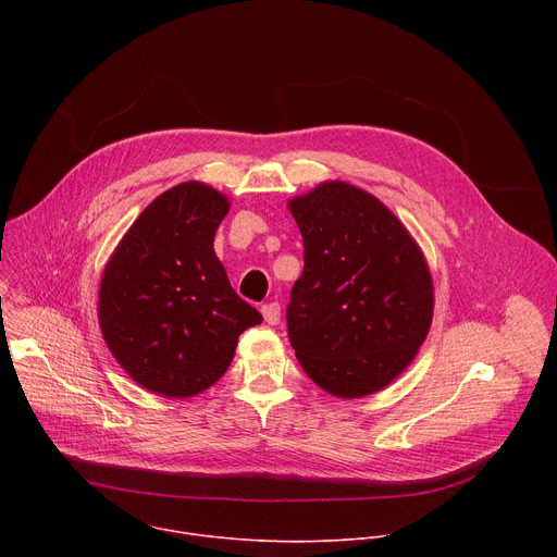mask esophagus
Returning <instances> with one entry per match:
<instances>
[{"instance_id": "34e87169", "label": "esophagus", "mask_w": 557, "mask_h": 557, "mask_svg": "<svg viewBox=\"0 0 557 557\" xmlns=\"http://www.w3.org/2000/svg\"><path fill=\"white\" fill-rule=\"evenodd\" d=\"M262 314H264L267 324L275 326V324H280V314H282V308H280V304H277V301H269V304H264V306H262Z\"/></svg>"}]
</instances>
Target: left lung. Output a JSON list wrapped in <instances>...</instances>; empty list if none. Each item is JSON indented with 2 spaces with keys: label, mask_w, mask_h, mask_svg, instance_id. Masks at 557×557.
<instances>
[{
  "label": "left lung",
  "mask_w": 557,
  "mask_h": 557,
  "mask_svg": "<svg viewBox=\"0 0 557 557\" xmlns=\"http://www.w3.org/2000/svg\"><path fill=\"white\" fill-rule=\"evenodd\" d=\"M288 209L304 240V271L286 306L290 346L326 392L372 394L428 337L434 293L425 258L383 202L348 183H324Z\"/></svg>",
  "instance_id": "obj_1"
}]
</instances>
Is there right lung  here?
Segmentation results:
<instances>
[{
	"label": "right lung",
	"mask_w": 557,
	"mask_h": 557,
	"mask_svg": "<svg viewBox=\"0 0 557 557\" xmlns=\"http://www.w3.org/2000/svg\"><path fill=\"white\" fill-rule=\"evenodd\" d=\"M228 202L202 183L158 196L110 258L99 293L108 348L145 389L185 399L228 368L262 314L237 295L213 251Z\"/></svg>",
	"instance_id": "1"
}]
</instances>
